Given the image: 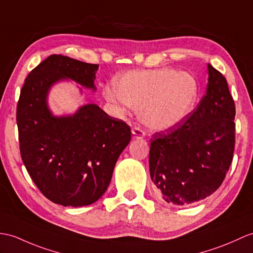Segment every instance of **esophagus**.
Here are the masks:
<instances>
[{"mask_svg":"<svg viewBox=\"0 0 253 253\" xmlns=\"http://www.w3.org/2000/svg\"><path fill=\"white\" fill-rule=\"evenodd\" d=\"M131 133H132V137L134 139L143 138L145 136V132L142 130V129L139 128V127H133L132 130H131Z\"/></svg>","mask_w":253,"mask_h":253,"instance_id":"esophagus-1","label":"esophagus"}]
</instances>
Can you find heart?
<instances>
[{"mask_svg":"<svg viewBox=\"0 0 253 253\" xmlns=\"http://www.w3.org/2000/svg\"><path fill=\"white\" fill-rule=\"evenodd\" d=\"M104 89L109 101L138 109V117L152 130H167L187 120L201 88L194 75L171 68L133 70L116 76Z\"/></svg>","mask_w":253,"mask_h":253,"instance_id":"1","label":"heart"}]
</instances>
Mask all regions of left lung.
Here are the masks:
<instances>
[{
    "label": "left lung",
    "mask_w": 253,
    "mask_h": 253,
    "mask_svg": "<svg viewBox=\"0 0 253 253\" xmlns=\"http://www.w3.org/2000/svg\"><path fill=\"white\" fill-rule=\"evenodd\" d=\"M206 95L181 125L151 139L150 174L164 202L186 206L219 189L235 148V103L227 82L208 64Z\"/></svg>",
    "instance_id": "8db88e82"
}]
</instances>
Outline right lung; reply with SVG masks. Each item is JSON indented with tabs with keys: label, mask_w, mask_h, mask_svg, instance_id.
I'll use <instances>...</instances> for the list:
<instances>
[{
	"label": "right lung",
	"mask_w": 253,
	"mask_h": 253,
	"mask_svg": "<svg viewBox=\"0 0 253 253\" xmlns=\"http://www.w3.org/2000/svg\"><path fill=\"white\" fill-rule=\"evenodd\" d=\"M98 68L51 55L29 73L17 105L22 162L43 195L64 207L87 206L103 195L131 139L130 127L97 104H85L72 115L51 113L47 97L52 86L72 80L95 91Z\"/></svg>",
	"instance_id": "right-lung-1"
}]
</instances>
